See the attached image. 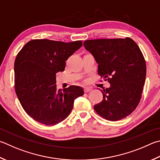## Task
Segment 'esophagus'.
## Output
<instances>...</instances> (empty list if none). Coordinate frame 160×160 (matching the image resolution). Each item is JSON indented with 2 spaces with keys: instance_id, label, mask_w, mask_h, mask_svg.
I'll use <instances>...</instances> for the list:
<instances>
[{
  "instance_id": "esophagus-1",
  "label": "esophagus",
  "mask_w": 160,
  "mask_h": 160,
  "mask_svg": "<svg viewBox=\"0 0 160 160\" xmlns=\"http://www.w3.org/2000/svg\"><path fill=\"white\" fill-rule=\"evenodd\" d=\"M92 88H84V91H85V92H90L92 90Z\"/></svg>"
}]
</instances>
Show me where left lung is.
Listing matches in <instances>:
<instances>
[{
	"instance_id": "8db88e82",
	"label": "left lung",
	"mask_w": 160,
	"mask_h": 160,
	"mask_svg": "<svg viewBox=\"0 0 160 160\" xmlns=\"http://www.w3.org/2000/svg\"><path fill=\"white\" fill-rule=\"evenodd\" d=\"M94 56L98 74L110 84L101 90L103 100L94 106L104 119L117 121L138 106L146 81V64L138 45L132 38L97 39L84 42Z\"/></svg>"
}]
</instances>
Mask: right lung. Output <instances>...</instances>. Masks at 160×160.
Here are the masks:
<instances>
[{"label": "right lung", "instance_id": "right-lung-1", "mask_svg": "<svg viewBox=\"0 0 160 160\" xmlns=\"http://www.w3.org/2000/svg\"><path fill=\"white\" fill-rule=\"evenodd\" d=\"M82 45L81 40L63 42L48 39L28 42L14 62V89L25 112L38 122L55 125L68 117L75 98L84 94L80 87L57 89L56 74Z\"/></svg>", "mask_w": 160, "mask_h": 160}]
</instances>
